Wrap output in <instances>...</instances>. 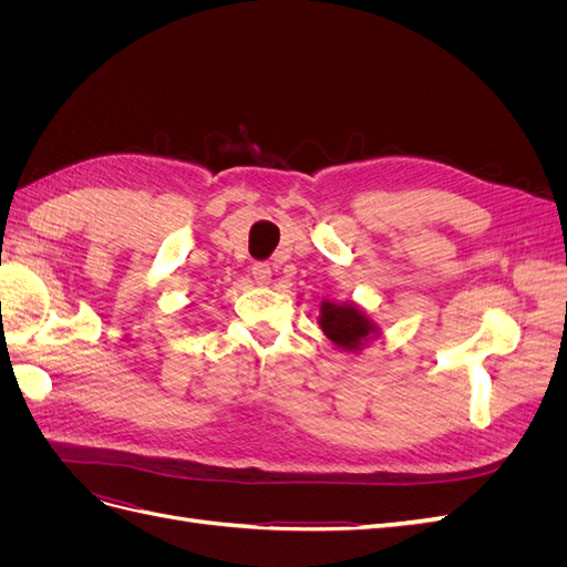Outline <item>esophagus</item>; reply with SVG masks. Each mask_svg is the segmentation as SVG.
Returning a JSON list of instances; mask_svg holds the SVG:
<instances>
[{"label": "esophagus", "mask_w": 567, "mask_h": 567, "mask_svg": "<svg viewBox=\"0 0 567 567\" xmlns=\"http://www.w3.org/2000/svg\"><path fill=\"white\" fill-rule=\"evenodd\" d=\"M250 271H252V279L260 286H267L271 281V267L267 262H255Z\"/></svg>", "instance_id": "34e87169"}]
</instances>
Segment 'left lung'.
Wrapping results in <instances>:
<instances>
[{"mask_svg": "<svg viewBox=\"0 0 567 567\" xmlns=\"http://www.w3.org/2000/svg\"><path fill=\"white\" fill-rule=\"evenodd\" d=\"M321 331L326 338L333 340L342 350H359L362 342L373 336L375 323L359 310L357 305H333V302H321V315H319Z\"/></svg>", "mask_w": 567, "mask_h": 567, "instance_id": "left-lung-1", "label": "left lung"}]
</instances>
